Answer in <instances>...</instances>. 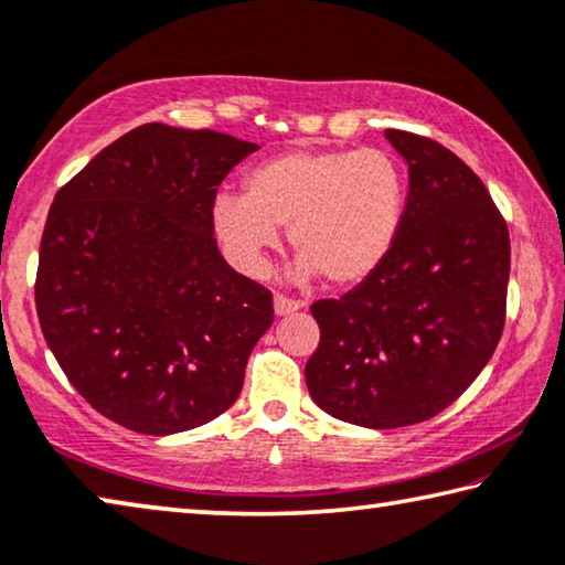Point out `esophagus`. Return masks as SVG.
Segmentation results:
<instances>
[{"label": "esophagus", "mask_w": 565, "mask_h": 565, "mask_svg": "<svg viewBox=\"0 0 565 565\" xmlns=\"http://www.w3.org/2000/svg\"><path fill=\"white\" fill-rule=\"evenodd\" d=\"M303 307V301L299 299H291V297H284V294H276L274 297V311L279 317H286V315H294V311H299Z\"/></svg>", "instance_id": "1"}]
</instances>
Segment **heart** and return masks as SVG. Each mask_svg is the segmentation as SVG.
I'll return each mask as SVG.
<instances>
[{"label":"heart","instance_id":"b5f03b06","mask_svg":"<svg viewBox=\"0 0 565 565\" xmlns=\"http://www.w3.org/2000/svg\"><path fill=\"white\" fill-rule=\"evenodd\" d=\"M407 205V173L384 148H299L246 173L244 193L223 191L211 218L223 246L248 274L289 226L297 276L321 274L339 289L380 271L397 246Z\"/></svg>","mask_w":565,"mask_h":565}]
</instances>
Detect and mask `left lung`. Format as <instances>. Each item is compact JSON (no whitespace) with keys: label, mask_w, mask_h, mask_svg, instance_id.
I'll return each mask as SVG.
<instances>
[{"label":"left lung","mask_w":565,"mask_h":565,"mask_svg":"<svg viewBox=\"0 0 565 565\" xmlns=\"http://www.w3.org/2000/svg\"><path fill=\"white\" fill-rule=\"evenodd\" d=\"M409 166L397 246L370 279L311 315V399L344 423L392 429L452 405L505 324L510 238L488 188L437 140L384 132Z\"/></svg>","instance_id":"obj_1"}]
</instances>
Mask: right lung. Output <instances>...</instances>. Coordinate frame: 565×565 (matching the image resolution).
<instances>
[{"label": "right lung", "instance_id": "add662e5", "mask_svg": "<svg viewBox=\"0 0 565 565\" xmlns=\"http://www.w3.org/2000/svg\"><path fill=\"white\" fill-rule=\"evenodd\" d=\"M256 148L148 122L55 195L34 281L44 342L79 395L132 433L226 412L271 327V291L226 264L211 218L221 181Z\"/></svg>", "mask_w": 565, "mask_h": 565}]
</instances>
